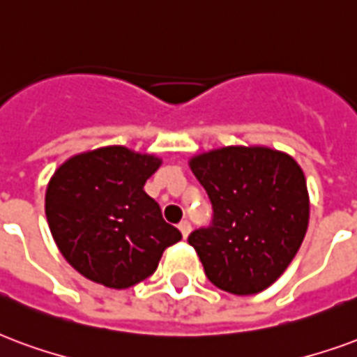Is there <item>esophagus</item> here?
<instances>
[{"mask_svg":"<svg viewBox=\"0 0 357 357\" xmlns=\"http://www.w3.org/2000/svg\"><path fill=\"white\" fill-rule=\"evenodd\" d=\"M179 231L183 234V238H187L189 232H191V223H189V221H181V223H179Z\"/></svg>","mask_w":357,"mask_h":357,"instance_id":"obj_1","label":"esophagus"}]
</instances>
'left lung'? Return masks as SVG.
Wrapping results in <instances>:
<instances>
[{"label": "left lung", "mask_w": 357, "mask_h": 357, "mask_svg": "<svg viewBox=\"0 0 357 357\" xmlns=\"http://www.w3.org/2000/svg\"><path fill=\"white\" fill-rule=\"evenodd\" d=\"M213 206L212 227L191 232L213 286L253 295L273 286L299 252L310 199L297 160L265 145H229L189 158Z\"/></svg>", "instance_id": "obj_1"}]
</instances>
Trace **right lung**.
I'll return each mask as SVG.
<instances>
[{
  "label": "right lung",
  "mask_w": 357,
  "mask_h": 357,
  "mask_svg": "<svg viewBox=\"0 0 357 357\" xmlns=\"http://www.w3.org/2000/svg\"><path fill=\"white\" fill-rule=\"evenodd\" d=\"M162 158L107 145L58 166L45 192V213L58 250L79 274L126 289L157 271L162 252L181 240L144 191Z\"/></svg>",
  "instance_id": "obj_1"
}]
</instances>
